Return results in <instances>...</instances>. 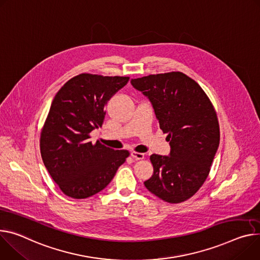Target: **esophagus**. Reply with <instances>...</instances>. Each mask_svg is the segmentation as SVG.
<instances>
[{"instance_id":"34e87169","label":"esophagus","mask_w":260,"mask_h":260,"mask_svg":"<svg viewBox=\"0 0 260 260\" xmlns=\"http://www.w3.org/2000/svg\"><path fill=\"white\" fill-rule=\"evenodd\" d=\"M131 155L135 158V159H137V160H139V159H143L144 158V153H141V152H137V151H132V153H131Z\"/></svg>"}]
</instances>
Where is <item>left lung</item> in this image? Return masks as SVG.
Listing matches in <instances>:
<instances>
[{"label": "left lung", "mask_w": 260, "mask_h": 260, "mask_svg": "<svg viewBox=\"0 0 260 260\" xmlns=\"http://www.w3.org/2000/svg\"><path fill=\"white\" fill-rule=\"evenodd\" d=\"M151 102L159 128L168 134L169 156L151 154L147 190L169 203L194 196L208 177L220 143L216 110L203 89L180 72L132 79Z\"/></svg>", "instance_id": "8db88e82"}]
</instances>
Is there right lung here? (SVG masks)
<instances>
[{
	"label": "right lung",
	"instance_id": "obj_1",
	"mask_svg": "<svg viewBox=\"0 0 260 260\" xmlns=\"http://www.w3.org/2000/svg\"><path fill=\"white\" fill-rule=\"evenodd\" d=\"M128 80L81 74L55 95L41 128L40 153L66 196L85 199L101 192L129 156L127 150H114L89 140L90 133L104 123L108 101Z\"/></svg>",
	"mask_w": 260,
	"mask_h": 260
}]
</instances>
